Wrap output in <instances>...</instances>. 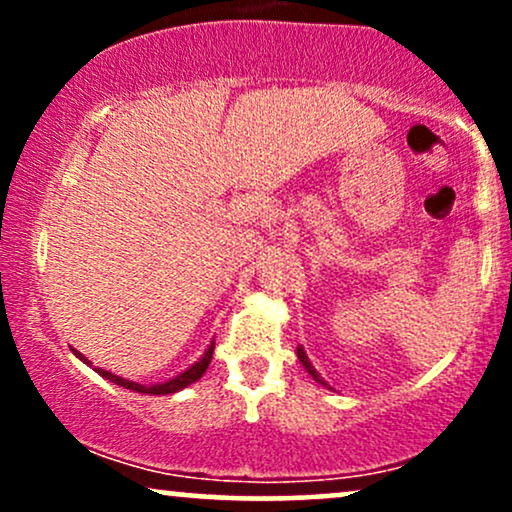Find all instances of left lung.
<instances>
[{"instance_id":"left-lung-1","label":"left lung","mask_w":512,"mask_h":512,"mask_svg":"<svg viewBox=\"0 0 512 512\" xmlns=\"http://www.w3.org/2000/svg\"><path fill=\"white\" fill-rule=\"evenodd\" d=\"M298 358H301V363H303V366H305V370H308V373H310V375H313V378L317 380V383H322V385H325V380H322V378H320V375H317V370H315L313 366H310V361H308V356H305L303 346H298Z\"/></svg>"}]
</instances>
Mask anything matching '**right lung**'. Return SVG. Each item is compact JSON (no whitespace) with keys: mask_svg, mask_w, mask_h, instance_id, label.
I'll use <instances>...</instances> for the list:
<instances>
[{"mask_svg":"<svg viewBox=\"0 0 512 512\" xmlns=\"http://www.w3.org/2000/svg\"><path fill=\"white\" fill-rule=\"evenodd\" d=\"M74 354L79 356L81 361H86V356H84V354H79V351H74ZM211 354H214V344L209 346L207 354H204L202 358H199V361L195 363V366L187 368L185 373L175 375L173 380H168V383H161V385H139V383H132V380L120 378V375H115V373H108V370H103V368H96V370H98V373L103 375L105 380H110V383H115V385H120V387H127V390L144 392V395H170V392H178V390H182V387H187V385L197 383V380L202 378V375H204V370L209 368V363H211ZM86 363H88V361H86Z\"/></svg>","mask_w":512,"mask_h":512,"instance_id":"obj_1","label":"right lung"}]
</instances>
